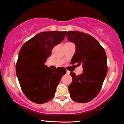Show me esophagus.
Here are the masks:
<instances>
[{"mask_svg": "<svg viewBox=\"0 0 124 124\" xmlns=\"http://www.w3.org/2000/svg\"><path fill=\"white\" fill-rule=\"evenodd\" d=\"M66 74H70V71H66Z\"/></svg>", "mask_w": 124, "mask_h": 124, "instance_id": "34e87169", "label": "esophagus"}]
</instances>
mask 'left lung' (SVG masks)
I'll return each mask as SVG.
<instances>
[{"label": "left lung", "mask_w": 124, "mask_h": 124, "mask_svg": "<svg viewBox=\"0 0 124 124\" xmlns=\"http://www.w3.org/2000/svg\"><path fill=\"white\" fill-rule=\"evenodd\" d=\"M66 37L76 47L71 62L83 64L82 74L70 72L72 78L68 87L70 96L76 102H88L100 92L108 73L106 52L98 41L88 34L68 31Z\"/></svg>", "instance_id": "8db88e82"}]
</instances>
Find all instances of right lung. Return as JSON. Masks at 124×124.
Here are the masks:
<instances>
[{
	"mask_svg": "<svg viewBox=\"0 0 124 124\" xmlns=\"http://www.w3.org/2000/svg\"><path fill=\"white\" fill-rule=\"evenodd\" d=\"M66 31H45L26 41L21 48L16 73L25 96L37 104L54 96L56 87L66 72L63 68L52 70L45 65L53 48L65 37Z\"/></svg>",
	"mask_w": 124,
	"mask_h": 124,
	"instance_id": "obj_1",
	"label": "right lung"
}]
</instances>
